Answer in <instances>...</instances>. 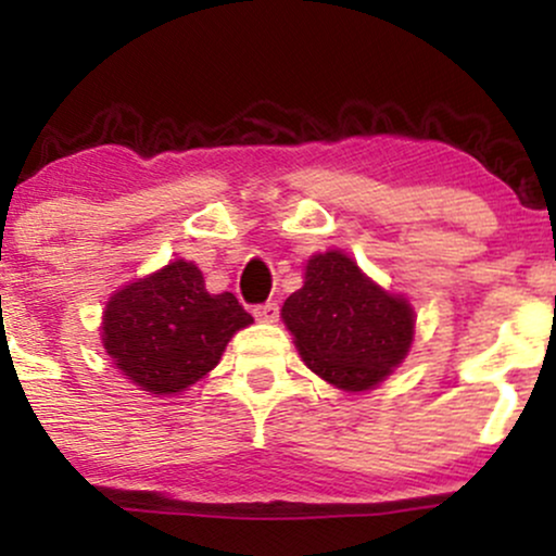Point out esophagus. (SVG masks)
I'll use <instances>...</instances> for the list:
<instances>
[{
	"label": "esophagus",
	"instance_id": "34e87169",
	"mask_svg": "<svg viewBox=\"0 0 556 556\" xmlns=\"http://www.w3.org/2000/svg\"><path fill=\"white\" fill-rule=\"evenodd\" d=\"M253 316L258 318V321H266V324H271V321H277L279 318V305L274 303H264V305H256V308H253Z\"/></svg>",
	"mask_w": 556,
	"mask_h": 556
}]
</instances>
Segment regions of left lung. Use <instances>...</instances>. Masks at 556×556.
Returning a JSON list of instances; mask_svg holds the SVG:
<instances>
[{
    "instance_id": "obj_1",
    "label": "left lung",
    "mask_w": 556,
    "mask_h": 556,
    "mask_svg": "<svg viewBox=\"0 0 556 556\" xmlns=\"http://www.w3.org/2000/svg\"><path fill=\"white\" fill-rule=\"evenodd\" d=\"M300 358L342 392L379 387L410 353L416 311L361 271L348 253H316L282 305Z\"/></svg>"
}]
</instances>
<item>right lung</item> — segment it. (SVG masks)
Here are the masks:
<instances>
[{
	"label": "right lung",
	"instance_id": "1",
	"mask_svg": "<svg viewBox=\"0 0 556 556\" xmlns=\"http://www.w3.org/2000/svg\"><path fill=\"white\" fill-rule=\"evenodd\" d=\"M251 324L232 292L212 295L193 261L177 258L119 287L106 300L99 331L125 379L172 397L206 379L227 342Z\"/></svg>",
	"mask_w": 556,
	"mask_h": 556
}]
</instances>
